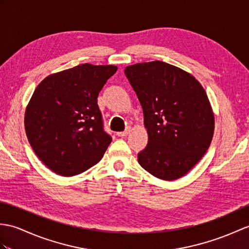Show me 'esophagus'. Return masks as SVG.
<instances>
[{
    "label": "esophagus",
    "instance_id": "esophagus-1",
    "mask_svg": "<svg viewBox=\"0 0 249 249\" xmlns=\"http://www.w3.org/2000/svg\"><path fill=\"white\" fill-rule=\"evenodd\" d=\"M129 131H130V129H129V128H127V129H126V130H124V131L117 132V136H118V137H126L127 135L129 134Z\"/></svg>",
    "mask_w": 249,
    "mask_h": 249
}]
</instances>
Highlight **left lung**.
<instances>
[{
	"label": "left lung",
	"instance_id": "1",
	"mask_svg": "<svg viewBox=\"0 0 249 249\" xmlns=\"http://www.w3.org/2000/svg\"><path fill=\"white\" fill-rule=\"evenodd\" d=\"M125 75L140 101L148 134L138 162L163 180L180 178L203 157L214 131L204 88L191 74L159 60L127 67Z\"/></svg>",
	"mask_w": 249,
	"mask_h": 249
}]
</instances>
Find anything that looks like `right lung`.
Here are the masks:
<instances>
[{
    "label": "right lung",
    "instance_id": "add662e5",
    "mask_svg": "<svg viewBox=\"0 0 249 249\" xmlns=\"http://www.w3.org/2000/svg\"><path fill=\"white\" fill-rule=\"evenodd\" d=\"M114 66L83 63L38 85L25 110V131L35 154L56 174L73 176L100 161L112 138L104 129L97 96Z\"/></svg>",
    "mask_w": 249,
    "mask_h": 249
}]
</instances>
